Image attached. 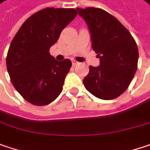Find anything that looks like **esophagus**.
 Instances as JSON below:
<instances>
[{
    "label": "esophagus",
    "instance_id": "obj_1",
    "mask_svg": "<svg viewBox=\"0 0 150 150\" xmlns=\"http://www.w3.org/2000/svg\"><path fill=\"white\" fill-rule=\"evenodd\" d=\"M79 63L77 60H72V66L75 67V66H77V65H79Z\"/></svg>",
    "mask_w": 150,
    "mask_h": 150
}]
</instances>
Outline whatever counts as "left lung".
Listing matches in <instances>:
<instances>
[{
    "instance_id": "obj_1",
    "label": "left lung",
    "mask_w": 150,
    "mask_h": 150,
    "mask_svg": "<svg viewBox=\"0 0 150 150\" xmlns=\"http://www.w3.org/2000/svg\"><path fill=\"white\" fill-rule=\"evenodd\" d=\"M87 23L100 66H90L83 84L93 96L112 100L129 87L137 69L138 48L129 30L112 14L97 7L77 8Z\"/></svg>"
}]
</instances>
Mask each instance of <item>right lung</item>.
Listing matches in <instances>:
<instances>
[{
	"mask_svg": "<svg viewBox=\"0 0 150 150\" xmlns=\"http://www.w3.org/2000/svg\"><path fill=\"white\" fill-rule=\"evenodd\" d=\"M77 14L74 8L42 9L27 18L11 42L7 71L14 88L28 102L45 106L61 93L71 61H57L49 48Z\"/></svg>",
	"mask_w": 150,
	"mask_h": 150,
	"instance_id": "1",
	"label": "right lung"
}]
</instances>
